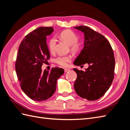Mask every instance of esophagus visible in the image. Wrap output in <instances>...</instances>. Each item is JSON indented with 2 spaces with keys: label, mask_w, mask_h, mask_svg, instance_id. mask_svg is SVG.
<instances>
[{
  "label": "esophagus",
  "mask_w": 130,
  "mask_h": 130,
  "mask_svg": "<svg viewBox=\"0 0 130 130\" xmlns=\"http://www.w3.org/2000/svg\"><path fill=\"white\" fill-rule=\"evenodd\" d=\"M64 72H69L70 71V69H67V68H65V69H64Z\"/></svg>",
  "instance_id": "1"
}]
</instances>
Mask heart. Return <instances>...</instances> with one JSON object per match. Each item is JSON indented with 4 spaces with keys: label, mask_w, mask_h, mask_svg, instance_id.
Segmentation results:
<instances>
[{
    "label": "heart",
    "mask_w": 130,
    "mask_h": 130,
    "mask_svg": "<svg viewBox=\"0 0 130 130\" xmlns=\"http://www.w3.org/2000/svg\"><path fill=\"white\" fill-rule=\"evenodd\" d=\"M60 37L68 45H70V49L73 52H76L79 48V45L77 43L78 38L72 31L69 30L63 31L60 34ZM56 43V38L55 37H53L50 39L48 42V47L51 52H53L55 50ZM71 57L69 56H58L56 58L55 62L57 64L62 67H66L68 63L71 61Z\"/></svg>",
    "instance_id": "obj_1"
}]
</instances>
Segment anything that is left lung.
I'll return each mask as SVG.
<instances>
[{
    "instance_id": "8db88e82",
    "label": "left lung",
    "mask_w": 130,
    "mask_h": 130,
    "mask_svg": "<svg viewBox=\"0 0 130 130\" xmlns=\"http://www.w3.org/2000/svg\"><path fill=\"white\" fill-rule=\"evenodd\" d=\"M74 27L84 32L85 36L84 47L74 64H89L85 71L73 69L77 75L74 89L84 99L96 100L107 91L113 80L115 58L113 49L101 34L86 26Z\"/></svg>"
}]
</instances>
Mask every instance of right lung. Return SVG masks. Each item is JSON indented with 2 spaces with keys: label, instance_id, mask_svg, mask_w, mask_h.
I'll use <instances>...</instances> for the list:
<instances>
[{
  "label": "right lung",
  "instance_id": "1",
  "mask_svg": "<svg viewBox=\"0 0 130 130\" xmlns=\"http://www.w3.org/2000/svg\"><path fill=\"white\" fill-rule=\"evenodd\" d=\"M53 27H40L27 34L19 46L15 68L23 91L31 99L46 100L56 89L57 80L64 70L53 68L50 72L41 69L50 58L46 36L54 31Z\"/></svg>",
  "mask_w": 130,
  "mask_h": 130
}]
</instances>
